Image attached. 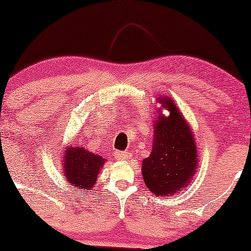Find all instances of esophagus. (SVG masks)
I'll return each instance as SVG.
<instances>
[{
    "label": "esophagus",
    "mask_w": 251,
    "mask_h": 251,
    "mask_svg": "<svg viewBox=\"0 0 251 251\" xmlns=\"http://www.w3.org/2000/svg\"><path fill=\"white\" fill-rule=\"evenodd\" d=\"M130 158H131L130 151H115V159H118V160H130Z\"/></svg>",
    "instance_id": "34e87169"
}]
</instances>
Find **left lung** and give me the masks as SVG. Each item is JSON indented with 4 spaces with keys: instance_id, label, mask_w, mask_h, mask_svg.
<instances>
[{
    "instance_id": "obj_1",
    "label": "left lung",
    "mask_w": 251,
    "mask_h": 251,
    "mask_svg": "<svg viewBox=\"0 0 251 251\" xmlns=\"http://www.w3.org/2000/svg\"><path fill=\"white\" fill-rule=\"evenodd\" d=\"M160 107L154 113L153 146L143 159L142 176L147 188L159 197L181 193L198 169V147L193 131L170 97L156 98ZM166 109L169 117L162 114Z\"/></svg>"
}]
</instances>
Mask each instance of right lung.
I'll return each instance as SVG.
<instances>
[{
	"label": "right lung",
	"instance_id": "right-lung-1",
	"mask_svg": "<svg viewBox=\"0 0 251 251\" xmlns=\"http://www.w3.org/2000/svg\"><path fill=\"white\" fill-rule=\"evenodd\" d=\"M62 156V168L65 179L72 188L80 191H92L97 177L105 164V159L100 154L91 153L81 146L64 147Z\"/></svg>",
	"mask_w": 251,
	"mask_h": 251
}]
</instances>
